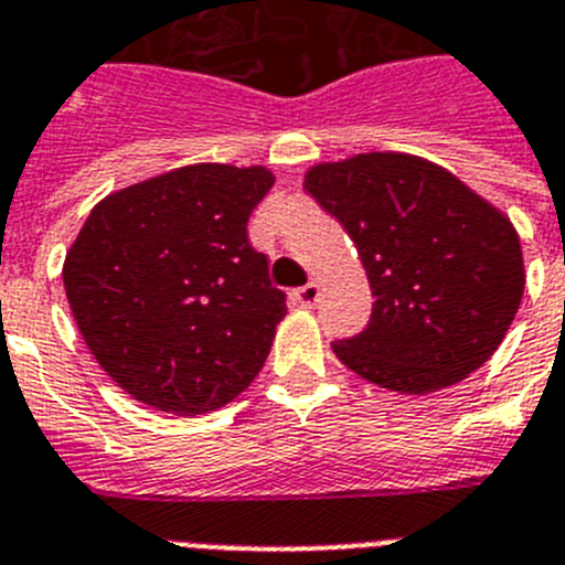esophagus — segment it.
<instances>
[{"label":"esophagus","instance_id":"obj_1","mask_svg":"<svg viewBox=\"0 0 565 565\" xmlns=\"http://www.w3.org/2000/svg\"><path fill=\"white\" fill-rule=\"evenodd\" d=\"M295 301L301 303V307H312L315 301H318V295H320V287L315 281H309V284H303V287H298L295 289Z\"/></svg>","mask_w":565,"mask_h":565}]
</instances>
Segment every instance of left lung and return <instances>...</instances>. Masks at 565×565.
Masks as SVG:
<instances>
[{
  "mask_svg": "<svg viewBox=\"0 0 565 565\" xmlns=\"http://www.w3.org/2000/svg\"><path fill=\"white\" fill-rule=\"evenodd\" d=\"M307 194L343 225L374 307L340 363L383 388L428 394L492 358L523 295L521 242L504 213L411 154L315 166Z\"/></svg>",
  "mask_w": 565,
  "mask_h": 565,
  "instance_id": "obj_1",
  "label": "left lung"
}]
</instances>
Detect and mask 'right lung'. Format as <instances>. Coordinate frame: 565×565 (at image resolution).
I'll use <instances>...</instances> for the list:
<instances>
[{
  "mask_svg": "<svg viewBox=\"0 0 565 565\" xmlns=\"http://www.w3.org/2000/svg\"><path fill=\"white\" fill-rule=\"evenodd\" d=\"M273 174L200 162L93 207L64 262L89 352L126 394L177 416L222 408L270 354L287 295L247 238Z\"/></svg>",
  "mask_w": 565,
  "mask_h": 565,
  "instance_id": "right-lung-1",
  "label": "right lung"
}]
</instances>
